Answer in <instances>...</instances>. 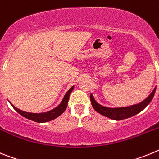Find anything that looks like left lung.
Returning a JSON list of instances; mask_svg holds the SVG:
<instances>
[{"label": "left lung", "instance_id": "8db88e82", "mask_svg": "<svg viewBox=\"0 0 159 159\" xmlns=\"http://www.w3.org/2000/svg\"><path fill=\"white\" fill-rule=\"evenodd\" d=\"M155 90L156 88H154L153 90V92L151 94L147 97L145 100H143L139 104L133 105V106L127 107H119V108H109L105 107L103 106H101L94 99L93 95H90V99H91V102L93 107V108L97 112H99V114L102 115V116H106L107 118H110L111 119H115V120H122V119H127L131 116H135L136 114L139 113L140 111L144 109L147 105L151 102L152 100L153 97H154V93H155Z\"/></svg>", "mask_w": 159, "mask_h": 159}]
</instances>
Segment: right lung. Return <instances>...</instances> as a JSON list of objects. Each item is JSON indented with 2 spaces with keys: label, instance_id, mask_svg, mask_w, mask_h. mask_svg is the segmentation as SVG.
<instances>
[{
  "label": "right lung",
  "instance_id": "obj_1",
  "mask_svg": "<svg viewBox=\"0 0 159 159\" xmlns=\"http://www.w3.org/2000/svg\"><path fill=\"white\" fill-rule=\"evenodd\" d=\"M74 86L71 87L69 89V91L66 93L64 95V99H63L62 102L57 107H56L53 110L50 111L45 112V113H40V114H36V113H29V112H25L21 110H19L18 108L15 107L11 103L12 107L15 109L16 111H17L20 115H21L26 119H29L32 121L36 122V123H46V122L51 121L52 119H55L58 116H60L62 113H64V111L66 110V108L67 107V102H68V99H69V96L71 95V92H72Z\"/></svg>",
  "mask_w": 159,
  "mask_h": 159
}]
</instances>
